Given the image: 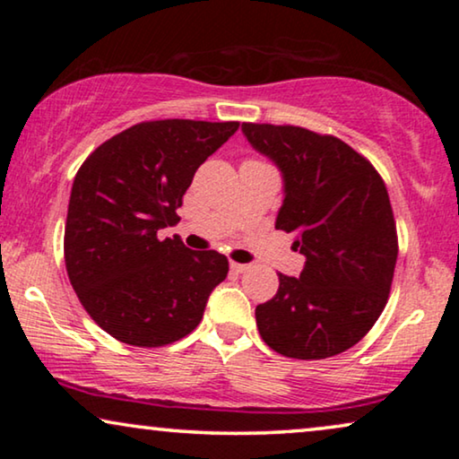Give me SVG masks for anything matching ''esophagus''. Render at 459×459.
<instances>
[{
	"instance_id": "obj_1",
	"label": "esophagus",
	"mask_w": 459,
	"mask_h": 459,
	"mask_svg": "<svg viewBox=\"0 0 459 459\" xmlns=\"http://www.w3.org/2000/svg\"><path fill=\"white\" fill-rule=\"evenodd\" d=\"M248 267H250V265H247V263H231V269H234L236 273H244Z\"/></svg>"
}]
</instances>
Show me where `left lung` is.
<instances>
[{"mask_svg":"<svg viewBox=\"0 0 459 459\" xmlns=\"http://www.w3.org/2000/svg\"><path fill=\"white\" fill-rule=\"evenodd\" d=\"M278 167L284 200L275 228L297 236L299 278L256 305L259 334L280 355L325 359L361 341L385 309L397 263V228L385 181L349 143L290 125L242 123Z\"/></svg>","mask_w":459,"mask_h":459,"instance_id":"left-lung-1","label":"left lung"}]
</instances>
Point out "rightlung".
<instances>
[{
	"label": "right lung",
	"mask_w": 459,
	"mask_h": 459,
	"mask_svg": "<svg viewBox=\"0 0 459 459\" xmlns=\"http://www.w3.org/2000/svg\"><path fill=\"white\" fill-rule=\"evenodd\" d=\"M238 123H140L93 150L73 181L65 230L68 280L100 328L162 347L196 328L228 275L217 250H190L159 230L179 221L194 173Z\"/></svg>",
	"instance_id": "add662e5"
}]
</instances>
